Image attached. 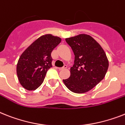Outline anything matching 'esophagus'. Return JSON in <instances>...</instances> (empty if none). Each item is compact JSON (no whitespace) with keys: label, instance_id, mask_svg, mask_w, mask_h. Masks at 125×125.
I'll list each match as a JSON object with an SVG mask.
<instances>
[{"label":"esophagus","instance_id":"esophagus-1","mask_svg":"<svg viewBox=\"0 0 125 125\" xmlns=\"http://www.w3.org/2000/svg\"><path fill=\"white\" fill-rule=\"evenodd\" d=\"M67 65L66 64H65L64 65V66L63 67H61V68H59V70H64V69H66L67 68Z\"/></svg>","mask_w":125,"mask_h":125}]
</instances>
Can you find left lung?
Listing matches in <instances>:
<instances>
[{
	"mask_svg": "<svg viewBox=\"0 0 125 125\" xmlns=\"http://www.w3.org/2000/svg\"><path fill=\"white\" fill-rule=\"evenodd\" d=\"M75 55L70 78L63 80L75 93H83L95 87L105 77L109 62L103 48L89 35L79 34L66 39Z\"/></svg>",
	"mask_w": 125,
	"mask_h": 125,
	"instance_id": "left-lung-1",
	"label": "left lung"
}]
</instances>
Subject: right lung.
Here are the masks:
<instances>
[{
    "label": "right lung",
    "mask_w": 125,
    "mask_h": 125,
    "mask_svg": "<svg viewBox=\"0 0 125 125\" xmlns=\"http://www.w3.org/2000/svg\"><path fill=\"white\" fill-rule=\"evenodd\" d=\"M61 42L59 37L46 34L23 52L18 61L16 72L20 83L25 89L35 90L42 85L46 72L52 67V52Z\"/></svg>",
    "instance_id": "add662e5"
}]
</instances>
